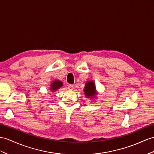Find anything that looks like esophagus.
<instances>
[{"mask_svg":"<svg viewBox=\"0 0 154 154\" xmlns=\"http://www.w3.org/2000/svg\"><path fill=\"white\" fill-rule=\"evenodd\" d=\"M68 89L69 90H72L74 89V85L72 84H69L68 85Z\"/></svg>","mask_w":154,"mask_h":154,"instance_id":"esophagus-1","label":"esophagus"}]
</instances>
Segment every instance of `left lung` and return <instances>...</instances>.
I'll return each instance as SVG.
<instances>
[{
    "mask_svg": "<svg viewBox=\"0 0 154 154\" xmlns=\"http://www.w3.org/2000/svg\"><path fill=\"white\" fill-rule=\"evenodd\" d=\"M84 91L87 98H96L97 93L94 82L93 81H88L86 82Z\"/></svg>",
    "mask_w": 154,
    "mask_h": 154,
    "instance_id": "8db88e82",
    "label": "left lung"
}]
</instances>
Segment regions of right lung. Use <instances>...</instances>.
<instances>
[{
  "instance_id": "obj_1",
  "label": "right lung",
  "mask_w": 154,
  "mask_h": 154,
  "mask_svg": "<svg viewBox=\"0 0 154 154\" xmlns=\"http://www.w3.org/2000/svg\"><path fill=\"white\" fill-rule=\"evenodd\" d=\"M63 85V82L59 81V80H55L52 82V83L51 84V88L50 90L52 91H55L56 90H57Z\"/></svg>"
}]
</instances>
